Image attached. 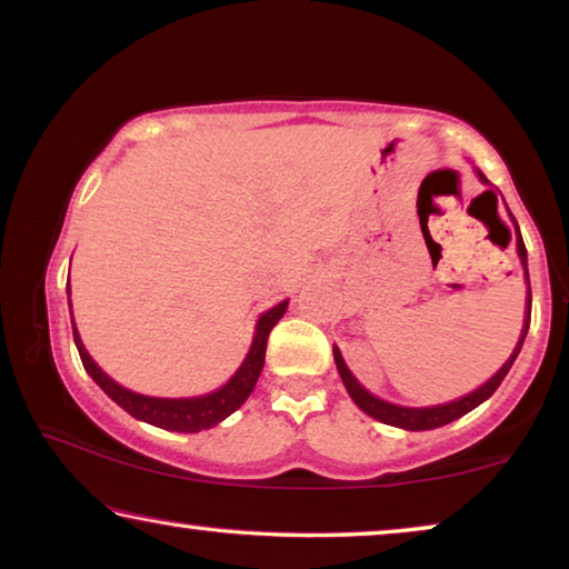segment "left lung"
<instances>
[{
	"label": "left lung",
	"mask_w": 569,
	"mask_h": 569,
	"mask_svg": "<svg viewBox=\"0 0 569 569\" xmlns=\"http://www.w3.org/2000/svg\"><path fill=\"white\" fill-rule=\"evenodd\" d=\"M477 176H479V180L487 182L485 172H477ZM487 192H492V190H487ZM492 196H495V192H492ZM495 200H497V196H495ZM509 216H512V213H509ZM512 220H515V216H512ZM515 230H517V253H519V261H522V266H525V278H527V316H525L522 336H519L515 351H512V356H509L502 369H499L487 383H481L477 391H471V393H467V397H461L457 401L439 403V407H427V409H409V407H397V403H389V401H383V399L373 397V393L366 391L361 383L353 379V373L349 371V366L343 363L341 351L333 346L336 369H339L343 387H346V391H349V397L356 401V407L369 413V417H373L377 421L389 423V427H399V429H409V431H427V429L445 427V423H451L455 419L465 417V413H469L471 409H477L481 401H487L489 397H492V393L499 389V383L505 381L507 371L512 369V363L517 359L519 349H522L525 336L529 331V313H532V291H529V273H527V248H525L522 236H519L517 220H515Z\"/></svg>",
	"instance_id": "obj_1"
}]
</instances>
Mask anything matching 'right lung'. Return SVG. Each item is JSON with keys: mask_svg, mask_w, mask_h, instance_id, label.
Segmentation results:
<instances>
[{"mask_svg": "<svg viewBox=\"0 0 569 569\" xmlns=\"http://www.w3.org/2000/svg\"><path fill=\"white\" fill-rule=\"evenodd\" d=\"M70 308H72V303H70ZM286 308H288V301H281L278 306H273L271 311H266L261 319H258L253 343H250L246 361L240 363V369L233 373V377H230L226 387H220L213 393H206V397H192V399L142 397V393H134L130 389L120 387V383H114L108 373H104L100 366L92 361V356L88 353V349H84V343L80 339V333H77L74 323H72V336H74L77 351H80L84 371L90 373L94 383H98V387L108 393V397L118 403V407H122L134 419L152 423V427L192 435V431H203V429L216 427L218 421L230 417V413H233L240 403L250 397V391H253L256 381L263 371L268 333H271L273 326L283 319Z\"/></svg>", "mask_w": 569, "mask_h": 569, "instance_id": "1", "label": "right lung"}]
</instances>
